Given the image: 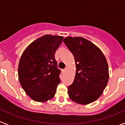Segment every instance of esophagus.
I'll return each mask as SVG.
<instances>
[{
	"label": "esophagus",
	"instance_id": "34e87169",
	"mask_svg": "<svg viewBox=\"0 0 125 125\" xmlns=\"http://www.w3.org/2000/svg\"><path fill=\"white\" fill-rule=\"evenodd\" d=\"M66 69H67V68H64V69H62V73H65V71H66Z\"/></svg>",
	"mask_w": 125,
	"mask_h": 125
}]
</instances>
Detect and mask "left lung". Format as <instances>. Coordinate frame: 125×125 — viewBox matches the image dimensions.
Masks as SVG:
<instances>
[{
	"mask_svg": "<svg viewBox=\"0 0 125 125\" xmlns=\"http://www.w3.org/2000/svg\"><path fill=\"white\" fill-rule=\"evenodd\" d=\"M73 54L76 72L68 95L77 103L88 104L103 94L109 79L105 57L96 46L81 37H67L63 40Z\"/></svg>",
	"mask_w": 125,
	"mask_h": 125,
	"instance_id": "left-lung-1",
	"label": "left lung"
}]
</instances>
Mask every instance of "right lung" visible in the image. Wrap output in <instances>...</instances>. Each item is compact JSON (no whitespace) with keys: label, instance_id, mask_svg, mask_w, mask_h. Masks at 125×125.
<instances>
[{"label":"right lung","instance_id":"1","mask_svg":"<svg viewBox=\"0 0 125 125\" xmlns=\"http://www.w3.org/2000/svg\"><path fill=\"white\" fill-rule=\"evenodd\" d=\"M64 37L45 35L34 41L22 54L18 68L19 82L33 100L44 102L54 97L61 81L55 53Z\"/></svg>","mask_w":125,"mask_h":125}]
</instances>
